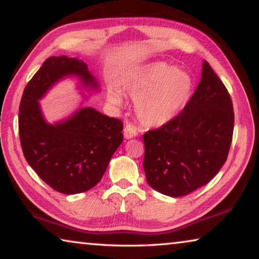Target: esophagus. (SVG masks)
Returning a JSON list of instances; mask_svg holds the SVG:
<instances>
[{
  "label": "esophagus",
  "instance_id": "1",
  "mask_svg": "<svg viewBox=\"0 0 259 259\" xmlns=\"http://www.w3.org/2000/svg\"><path fill=\"white\" fill-rule=\"evenodd\" d=\"M123 135H124V137L126 139H131V138H134V137H136V136H137V130H136V128H135L134 125L126 124L124 126Z\"/></svg>",
  "mask_w": 259,
  "mask_h": 259
}]
</instances>
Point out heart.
<instances>
[{
    "label": "heart",
    "instance_id": "1",
    "mask_svg": "<svg viewBox=\"0 0 259 259\" xmlns=\"http://www.w3.org/2000/svg\"><path fill=\"white\" fill-rule=\"evenodd\" d=\"M124 88L136 100V112L142 123L157 128L172 121L191 98L193 80L186 72L164 63L148 64L124 83ZM109 103L120 106L122 96L115 89L107 93Z\"/></svg>",
    "mask_w": 259,
    "mask_h": 259
}]
</instances>
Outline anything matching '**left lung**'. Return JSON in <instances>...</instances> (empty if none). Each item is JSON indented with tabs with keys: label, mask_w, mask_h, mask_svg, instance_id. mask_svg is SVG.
Wrapping results in <instances>:
<instances>
[{
	"label": "left lung",
	"mask_w": 259,
	"mask_h": 259,
	"mask_svg": "<svg viewBox=\"0 0 259 259\" xmlns=\"http://www.w3.org/2000/svg\"><path fill=\"white\" fill-rule=\"evenodd\" d=\"M234 128L229 91L207 61L183 112L144 134V170L148 185L179 198L204 186L226 162Z\"/></svg>",
	"instance_id": "1"
}]
</instances>
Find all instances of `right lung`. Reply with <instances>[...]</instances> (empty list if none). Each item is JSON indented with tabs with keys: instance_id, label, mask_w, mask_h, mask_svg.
Masks as SVG:
<instances>
[{
	"instance_id": "1",
	"label": "right lung",
	"mask_w": 259,
	"mask_h": 259,
	"mask_svg": "<svg viewBox=\"0 0 259 259\" xmlns=\"http://www.w3.org/2000/svg\"><path fill=\"white\" fill-rule=\"evenodd\" d=\"M71 75L80 77L88 89H99L82 60L50 57L26 85L18 119L26 161L43 182L63 194H77L97 185L123 140V123L93 107H82L66 120L48 123L38 100Z\"/></svg>"
}]
</instances>
